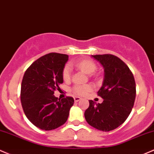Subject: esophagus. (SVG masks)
Here are the masks:
<instances>
[{
    "instance_id": "1",
    "label": "esophagus",
    "mask_w": 154,
    "mask_h": 154,
    "mask_svg": "<svg viewBox=\"0 0 154 154\" xmlns=\"http://www.w3.org/2000/svg\"><path fill=\"white\" fill-rule=\"evenodd\" d=\"M81 99H82V98L79 97H74V101H75V103H77V102H79Z\"/></svg>"
}]
</instances>
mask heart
I'll use <instances>...</instances> for the list:
<instances>
[{"mask_svg": "<svg viewBox=\"0 0 154 154\" xmlns=\"http://www.w3.org/2000/svg\"><path fill=\"white\" fill-rule=\"evenodd\" d=\"M80 69L83 72L88 75H91L96 70L97 66L93 61L90 60H82L72 63ZM70 74H71V68L70 65H66L64 67L63 70V78L64 80L67 81L70 79ZM91 86L89 85H77L73 87V91L79 95H84L86 92L91 90Z\"/></svg>", "mask_w": 154, "mask_h": 154, "instance_id": "1", "label": "heart"}]
</instances>
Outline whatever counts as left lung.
<instances>
[{"mask_svg":"<svg viewBox=\"0 0 154 154\" xmlns=\"http://www.w3.org/2000/svg\"><path fill=\"white\" fill-rule=\"evenodd\" d=\"M91 57L104 69L103 85L98 91L103 102L97 104L89 100L84 116L94 128L109 132L122 125L130 114L136 96L135 82L128 66L114 55H91Z\"/></svg>","mask_w":154,"mask_h":154,"instance_id":"left-lung-1","label":"left lung"}]
</instances>
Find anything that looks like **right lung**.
Returning a JSON list of instances; mask_svg holds the SVG:
<instances>
[{"label": "right lung", "mask_w": 154, "mask_h": 154, "mask_svg": "<svg viewBox=\"0 0 154 154\" xmlns=\"http://www.w3.org/2000/svg\"><path fill=\"white\" fill-rule=\"evenodd\" d=\"M66 54L50 53L38 59L27 69L21 85V103L28 120L38 128L52 130L68 120L72 97L60 100L53 95L63 83Z\"/></svg>", "instance_id": "right-lung-1"}]
</instances>
